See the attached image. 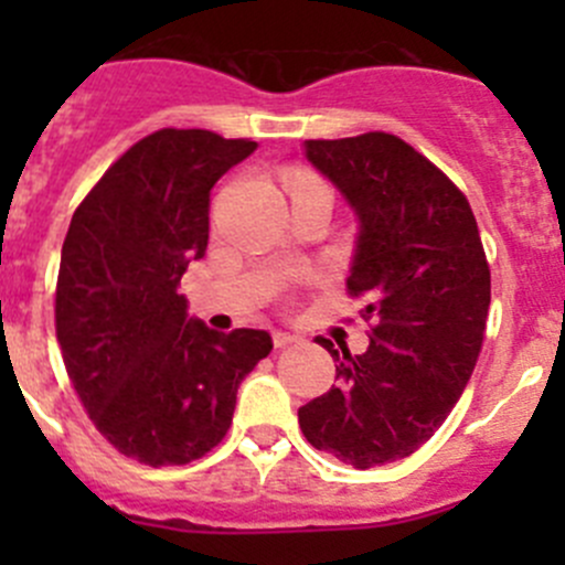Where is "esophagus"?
Listing matches in <instances>:
<instances>
[{"label": "esophagus", "mask_w": 565, "mask_h": 565, "mask_svg": "<svg viewBox=\"0 0 565 565\" xmlns=\"http://www.w3.org/2000/svg\"><path fill=\"white\" fill-rule=\"evenodd\" d=\"M295 341H298V335L287 333V330H276V333H273V344L276 347H289L295 344Z\"/></svg>", "instance_id": "34e87169"}]
</instances>
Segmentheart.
Returning a JSON list of instances; mask_svg holds the SVG:
<instances>
[{
	"label": "heart",
	"mask_w": 565,
	"mask_h": 565,
	"mask_svg": "<svg viewBox=\"0 0 565 565\" xmlns=\"http://www.w3.org/2000/svg\"><path fill=\"white\" fill-rule=\"evenodd\" d=\"M315 188H324V191H330L328 182L319 180L317 174H311V172H298V174H295V180H292V193L315 191Z\"/></svg>",
	"instance_id": "obj_1"
}]
</instances>
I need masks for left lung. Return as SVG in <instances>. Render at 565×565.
I'll return each instance as SVG.
<instances>
[{
	"mask_svg": "<svg viewBox=\"0 0 565 565\" xmlns=\"http://www.w3.org/2000/svg\"><path fill=\"white\" fill-rule=\"evenodd\" d=\"M306 158L361 218L350 298H366L363 355L339 361L328 393L298 409L317 451L358 470L418 451L459 402L487 330L492 278L465 193L385 130L309 139Z\"/></svg>",
	"mask_w": 565,
	"mask_h": 565,
	"instance_id": "obj_1",
	"label": "left lung"
}]
</instances>
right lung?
<instances>
[{
    "label": "right lung",
    "mask_w": 565,
    "mask_h": 565,
    "mask_svg": "<svg viewBox=\"0 0 565 565\" xmlns=\"http://www.w3.org/2000/svg\"><path fill=\"white\" fill-rule=\"evenodd\" d=\"M256 150L202 128H161L82 199L62 243L56 341L95 429L128 459L188 465L232 426L237 385L267 358L265 330L185 319L180 278L210 237V191Z\"/></svg>",
    "instance_id": "1"
}]
</instances>
